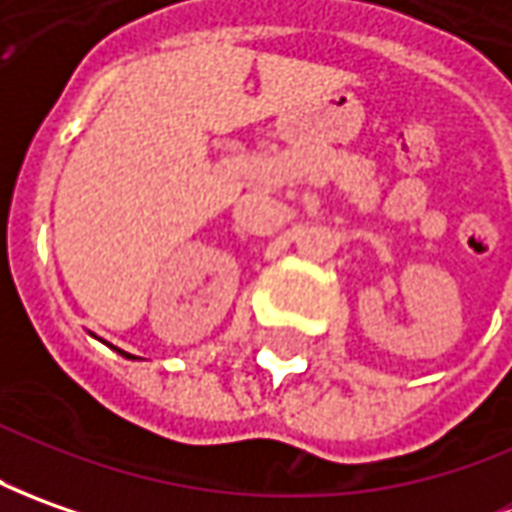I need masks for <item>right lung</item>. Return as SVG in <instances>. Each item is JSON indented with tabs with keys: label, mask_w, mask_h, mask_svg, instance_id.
Returning <instances> with one entry per match:
<instances>
[{
	"label": "right lung",
	"mask_w": 512,
	"mask_h": 512,
	"mask_svg": "<svg viewBox=\"0 0 512 512\" xmlns=\"http://www.w3.org/2000/svg\"><path fill=\"white\" fill-rule=\"evenodd\" d=\"M116 351H119V348H116ZM119 354H122V357H128V359H136V357H130V354H125V351H119Z\"/></svg>",
	"instance_id": "obj_1"
}]
</instances>
